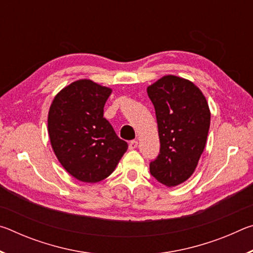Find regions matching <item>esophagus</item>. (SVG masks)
Segmentation results:
<instances>
[{
  "label": "esophagus",
  "instance_id": "1",
  "mask_svg": "<svg viewBox=\"0 0 253 253\" xmlns=\"http://www.w3.org/2000/svg\"><path fill=\"white\" fill-rule=\"evenodd\" d=\"M137 145H138V142H137V140H131L129 143V149H135L137 147Z\"/></svg>",
  "mask_w": 253,
  "mask_h": 253
}]
</instances>
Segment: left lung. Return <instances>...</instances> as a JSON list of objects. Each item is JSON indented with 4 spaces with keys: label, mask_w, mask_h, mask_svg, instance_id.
<instances>
[{
    "label": "left lung",
    "mask_w": 253,
    "mask_h": 253,
    "mask_svg": "<svg viewBox=\"0 0 253 253\" xmlns=\"http://www.w3.org/2000/svg\"><path fill=\"white\" fill-rule=\"evenodd\" d=\"M155 108L160 154L149 172L166 186H176L194 173L207 143L211 122L202 91L186 79L164 76L147 88Z\"/></svg>",
    "instance_id": "8db88e82"
}]
</instances>
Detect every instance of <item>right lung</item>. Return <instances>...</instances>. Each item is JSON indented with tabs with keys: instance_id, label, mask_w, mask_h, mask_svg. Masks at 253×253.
<instances>
[{
	"instance_id": "1",
	"label": "right lung",
	"mask_w": 253,
	"mask_h": 253,
	"mask_svg": "<svg viewBox=\"0 0 253 253\" xmlns=\"http://www.w3.org/2000/svg\"><path fill=\"white\" fill-rule=\"evenodd\" d=\"M110 93V88L81 79L63 88L50 106L51 146L67 172L81 182L108 177L128 148L104 117Z\"/></svg>"
}]
</instances>
